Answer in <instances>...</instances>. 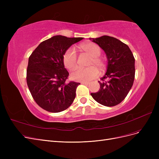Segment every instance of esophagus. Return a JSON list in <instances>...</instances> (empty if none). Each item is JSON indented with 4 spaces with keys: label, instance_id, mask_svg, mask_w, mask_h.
I'll return each mask as SVG.
<instances>
[{
    "label": "esophagus",
    "instance_id": "obj_1",
    "mask_svg": "<svg viewBox=\"0 0 159 159\" xmlns=\"http://www.w3.org/2000/svg\"><path fill=\"white\" fill-rule=\"evenodd\" d=\"M81 84H85V85H89V82H88V81H81Z\"/></svg>",
    "mask_w": 159,
    "mask_h": 159
}]
</instances>
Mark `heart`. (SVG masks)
<instances>
[{
  "label": "heart",
  "mask_w": 159,
  "mask_h": 159,
  "mask_svg": "<svg viewBox=\"0 0 159 159\" xmlns=\"http://www.w3.org/2000/svg\"><path fill=\"white\" fill-rule=\"evenodd\" d=\"M81 48L88 54L91 57L89 66H95L100 70H103L105 66V61L99 56L102 54L100 47L92 42L85 43L81 45ZM64 66L69 70H74L78 66V57L74 48H69L66 51L63 56ZM99 71L95 66H91L87 68H78L71 74V78L75 81H87L94 79L98 75Z\"/></svg>",
  "instance_id": "obj_1"
}]
</instances>
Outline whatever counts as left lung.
<instances>
[{
  "mask_svg": "<svg viewBox=\"0 0 159 159\" xmlns=\"http://www.w3.org/2000/svg\"><path fill=\"white\" fill-rule=\"evenodd\" d=\"M90 40L104 50L108 61L106 73L101 79L103 81H98L100 89L91 95L104 106H115L126 98L132 88L135 74L134 57L129 46L115 38L103 36Z\"/></svg>",
  "mask_w": 159,
  "mask_h": 159,
  "instance_id": "left-lung-1",
  "label": "left lung"
}]
</instances>
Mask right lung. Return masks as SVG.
<instances>
[{"mask_svg": "<svg viewBox=\"0 0 159 159\" xmlns=\"http://www.w3.org/2000/svg\"><path fill=\"white\" fill-rule=\"evenodd\" d=\"M82 39L54 36L41 42L29 57L28 87L36 103L44 110L58 113L73 103L80 84L66 82L69 73L64 68L63 56L72 44Z\"/></svg>", "mask_w": 159, "mask_h": 159, "instance_id": "1", "label": "right lung"}]
</instances>
